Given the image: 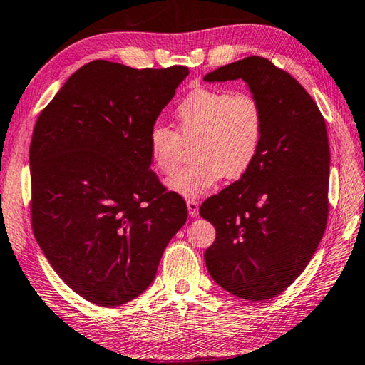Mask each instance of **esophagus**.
Here are the masks:
<instances>
[{
	"instance_id": "34e87169",
	"label": "esophagus",
	"mask_w": 365,
	"mask_h": 365,
	"mask_svg": "<svg viewBox=\"0 0 365 365\" xmlns=\"http://www.w3.org/2000/svg\"><path fill=\"white\" fill-rule=\"evenodd\" d=\"M187 210H189V215L192 217H197L198 216V202L197 200H187Z\"/></svg>"
}]
</instances>
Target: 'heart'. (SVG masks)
<instances>
[{"label": "heart", "instance_id": "obj_1", "mask_svg": "<svg viewBox=\"0 0 365 365\" xmlns=\"http://www.w3.org/2000/svg\"><path fill=\"white\" fill-rule=\"evenodd\" d=\"M178 132L162 123L150 127L148 148L154 167L171 173L184 144H194L195 163L178 170L167 187L185 198L210 192L221 178L238 180L251 170L265 135V109L250 92L198 87L175 108Z\"/></svg>", "mask_w": 365, "mask_h": 365}]
</instances>
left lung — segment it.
I'll return each instance as SVG.
<instances>
[{"label": "left lung", "mask_w": 365, "mask_h": 365, "mask_svg": "<svg viewBox=\"0 0 365 365\" xmlns=\"http://www.w3.org/2000/svg\"><path fill=\"white\" fill-rule=\"evenodd\" d=\"M203 79H243L265 109L264 143L251 170L200 206V216L216 229L206 268L240 299H273L305 270L324 235L326 122L310 93L267 58L246 57Z\"/></svg>", "instance_id": "8db88e82"}]
</instances>
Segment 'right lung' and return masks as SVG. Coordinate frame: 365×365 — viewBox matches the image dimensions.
I'll return each mask as SVG.
<instances>
[{"label":"right lung","instance_id":"1","mask_svg":"<svg viewBox=\"0 0 365 365\" xmlns=\"http://www.w3.org/2000/svg\"><path fill=\"white\" fill-rule=\"evenodd\" d=\"M185 66L135 70L95 60L39 114L30 144L31 224L58 277L118 307L148 289L187 206L150 170L148 135Z\"/></svg>","mask_w":365,"mask_h":365}]
</instances>
